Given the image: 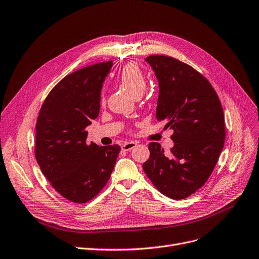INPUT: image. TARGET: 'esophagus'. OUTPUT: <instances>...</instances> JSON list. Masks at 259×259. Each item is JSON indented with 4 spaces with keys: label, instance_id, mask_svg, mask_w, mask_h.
I'll use <instances>...</instances> for the list:
<instances>
[{
    "label": "esophagus",
    "instance_id": "1",
    "mask_svg": "<svg viewBox=\"0 0 259 259\" xmlns=\"http://www.w3.org/2000/svg\"><path fill=\"white\" fill-rule=\"evenodd\" d=\"M137 145H138V144H137L136 142H126V143L122 144L121 149H122L123 151H130V150H132L134 147H136Z\"/></svg>",
    "mask_w": 259,
    "mask_h": 259
}]
</instances>
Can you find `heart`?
Returning <instances> with one entry per match:
<instances>
[{
	"label": "heart",
	"instance_id": "heart-1",
	"mask_svg": "<svg viewBox=\"0 0 259 259\" xmlns=\"http://www.w3.org/2000/svg\"><path fill=\"white\" fill-rule=\"evenodd\" d=\"M118 81L134 97L141 96L147 85L145 74L140 69V66L134 62H129L121 67L118 73ZM105 102L106 97L103 92L100 94V103L104 104Z\"/></svg>",
	"mask_w": 259,
	"mask_h": 259
}]
</instances>
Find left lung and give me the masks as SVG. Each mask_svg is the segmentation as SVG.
<instances>
[{"mask_svg": "<svg viewBox=\"0 0 259 259\" xmlns=\"http://www.w3.org/2000/svg\"><path fill=\"white\" fill-rule=\"evenodd\" d=\"M145 60L159 81L156 119L174 130L175 145L165 155L159 143H150L143 169L162 194L185 199L204 185L219 159L226 140L223 109L211 84L192 66L162 55Z\"/></svg>", "mask_w": 259, "mask_h": 259, "instance_id": "8db88e82", "label": "left lung"}]
</instances>
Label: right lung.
Listing matches in <instances>:
<instances>
[{
	"label": "right lung",
	"mask_w": 259,
	"mask_h": 259,
	"mask_svg": "<svg viewBox=\"0 0 259 259\" xmlns=\"http://www.w3.org/2000/svg\"><path fill=\"white\" fill-rule=\"evenodd\" d=\"M113 62L78 70L56 84L39 112L35 155L42 174L65 199L92 200L113 171L118 145L87 144L91 120L99 114L100 92Z\"/></svg>",
	"instance_id": "add662e5"
}]
</instances>
